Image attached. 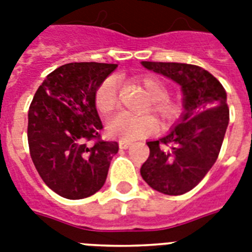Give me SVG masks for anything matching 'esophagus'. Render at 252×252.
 Instances as JSON below:
<instances>
[{
	"instance_id": "34e87169",
	"label": "esophagus",
	"mask_w": 252,
	"mask_h": 252,
	"mask_svg": "<svg viewBox=\"0 0 252 252\" xmlns=\"http://www.w3.org/2000/svg\"><path fill=\"white\" fill-rule=\"evenodd\" d=\"M129 145H130V142L124 141V140H120V141H119V148H120V149H128Z\"/></svg>"
}]
</instances>
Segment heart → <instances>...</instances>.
Instances as JSON below:
<instances>
[{
	"label": "heart",
	"instance_id": "b5f03b06",
	"mask_svg": "<svg viewBox=\"0 0 252 252\" xmlns=\"http://www.w3.org/2000/svg\"><path fill=\"white\" fill-rule=\"evenodd\" d=\"M142 87L150 98V107L154 115L162 122H171L180 114L182 106L178 99L168 95L166 84L158 77L145 76L141 80ZM95 106L103 115H110L118 107L119 87L114 77H108L99 85L95 91ZM157 129V122L150 115H132L120 112L107 123V130L111 136L132 141L149 136Z\"/></svg>",
	"mask_w": 252,
	"mask_h": 252
}]
</instances>
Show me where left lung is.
Here are the masks:
<instances>
[{
  "instance_id": "obj_1",
  "label": "left lung",
  "mask_w": 252,
  "mask_h": 252,
  "mask_svg": "<svg viewBox=\"0 0 252 252\" xmlns=\"http://www.w3.org/2000/svg\"><path fill=\"white\" fill-rule=\"evenodd\" d=\"M141 64L182 86L184 112L167 136L146 142L150 154L140 172L156 191L183 195L196 187L217 161L229 124L226 91L216 77L197 65Z\"/></svg>"
}]
</instances>
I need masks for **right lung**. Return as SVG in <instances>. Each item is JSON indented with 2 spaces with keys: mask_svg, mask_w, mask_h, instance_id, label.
Returning <instances> with one entry per match:
<instances>
[{
  "mask_svg": "<svg viewBox=\"0 0 252 252\" xmlns=\"http://www.w3.org/2000/svg\"><path fill=\"white\" fill-rule=\"evenodd\" d=\"M116 64L70 63L49 73L29 110L30 154L53 192L78 200L94 195L106 182L116 141H104L95 91Z\"/></svg>",
  "mask_w": 252,
  "mask_h": 252,
  "instance_id": "right-lung-1",
  "label": "right lung"
}]
</instances>
